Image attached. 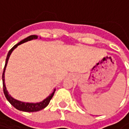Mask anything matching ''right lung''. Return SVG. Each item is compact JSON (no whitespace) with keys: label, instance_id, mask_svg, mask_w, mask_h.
<instances>
[{"label":"right lung","instance_id":"right-lung-1","mask_svg":"<svg viewBox=\"0 0 129 129\" xmlns=\"http://www.w3.org/2000/svg\"><path fill=\"white\" fill-rule=\"evenodd\" d=\"M38 39V36L37 35H31L29 37H27L25 39H24L23 40L21 41L20 42L16 44L14 47H13L7 54V58H6V61H5V65L4 70H3V76H2V78H3V92H4V94L5 95V97L7 98V100H8V102L12 104V105L16 108V109H18L19 111H24V112H37V111H41L43 108H45L49 104V103L50 102L51 99L53 97L54 94V92L56 90V88H54L53 90V92L51 93L50 95H49L48 97H47L45 98V100H43L42 102H40L37 103H29V102H21V101H19V100H17L14 99V97H12L11 95L9 94V92L7 90V88H6V86H5V69H6V67H7V62H8V60H9V58H10L11 54L13 52V50L18 47V45H21L22 43H24L27 42L29 41H32L33 39Z\"/></svg>","mask_w":129,"mask_h":129}]
</instances>
